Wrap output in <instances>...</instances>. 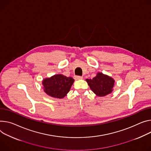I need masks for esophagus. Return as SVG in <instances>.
<instances>
[{"label": "esophagus", "instance_id": "esophagus-1", "mask_svg": "<svg viewBox=\"0 0 151 151\" xmlns=\"http://www.w3.org/2000/svg\"><path fill=\"white\" fill-rule=\"evenodd\" d=\"M83 78V76H75V79H76V80H78V79H82Z\"/></svg>", "mask_w": 151, "mask_h": 151}]
</instances>
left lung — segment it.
<instances>
[{"label":"left lung","instance_id":"8db88e82","mask_svg":"<svg viewBox=\"0 0 151 151\" xmlns=\"http://www.w3.org/2000/svg\"><path fill=\"white\" fill-rule=\"evenodd\" d=\"M86 81L90 89L98 96H105L113 90L114 80L110 76L102 73H98L92 79H87Z\"/></svg>","mask_w":151,"mask_h":151}]
</instances>
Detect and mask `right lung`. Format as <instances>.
Returning <instances> with one entry per match:
<instances>
[{
    "mask_svg": "<svg viewBox=\"0 0 151 151\" xmlns=\"http://www.w3.org/2000/svg\"><path fill=\"white\" fill-rule=\"evenodd\" d=\"M75 80L72 77H67L61 74L55 75L43 80L42 84L45 92L55 98H63L69 92Z\"/></svg>",
    "mask_w": 151,
    "mask_h": 151,
    "instance_id": "add662e5",
    "label": "right lung"
}]
</instances>
